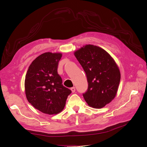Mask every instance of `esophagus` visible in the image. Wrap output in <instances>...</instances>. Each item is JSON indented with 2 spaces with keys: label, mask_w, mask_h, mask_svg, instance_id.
<instances>
[{
  "label": "esophagus",
  "mask_w": 147,
  "mask_h": 147,
  "mask_svg": "<svg viewBox=\"0 0 147 147\" xmlns=\"http://www.w3.org/2000/svg\"><path fill=\"white\" fill-rule=\"evenodd\" d=\"M70 90L72 91V92H74L75 91V87L71 88H70Z\"/></svg>",
  "instance_id": "esophagus-1"
}]
</instances>
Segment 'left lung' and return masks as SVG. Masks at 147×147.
Here are the masks:
<instances>
[{
    "label": "left lung",
    "mask_w": 147,
    "mask_h": 147,
    "mask_svg": "<svg viewBox=\"0 0 147 147\" xmlns=\"http://www.w3.org/2000/svg\"><path fill=\"white\" fill-rule=\"evenodd\" d=\"M86 73L88 88L83 94L89 106L101 109L115 98L121 78L118 66L102 48L86 45L74 52Z\"/></svg>",
    "instance_id": "left-lung-1"
}]
</instances>
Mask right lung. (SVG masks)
Masks as SVG:
<instances>
[{"instance_id": "right-lung-1", "label": "right lung", "mask_w": 147, "mask_h": 147, "mask_svg": "<svg viewBox=\"0 0 147 147\" xmlns=\"http://www.w3.org/2000/svg\"><path fill=\"white\" fill-rule=\"evenodd\" d=\"M61 53L47 52L36 57L26 75L25 93L35 109L48 115H55L64 108L71 91L63 85L57 74Z\"/></svg>"}]
</instances>
